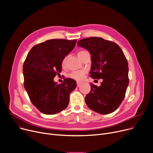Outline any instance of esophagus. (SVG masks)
<instances>
[{"label":"esophagus","mask_w":153,"mask_h":153,"mask_svg":"<svg viewBox=\"0 0 153 153\" xmlns=\"http://www.w3.org/2000/svg\"><path fill=\"white\" fill-rule=\"evenodd\" d=\"M81 82H77V87H79L80 85H81Z\"/></svg>","instance_id":"esophagus-1"}]
</instances>
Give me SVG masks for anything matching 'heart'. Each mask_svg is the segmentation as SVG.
Here are the masks:
<instances>
[{
	"mask_svg": "<svg viewBox=\"0 0 153 153\" xmlns=\"http://www.w3.org/2000/svg\"><path fill=\"white\" fill-rule=\"evenodd\" d=\"M86 52L87 51H81L78 52L77 56H78L79 58V59L81 58L82 56L84 55V54H85ZM68 59V56H66V57L63 59V60L62 61V66H64L66 65ZM85 73V71H84V70L74 71V72H72V73L70 74V77L72 79H75V80H77V81H81V80H82L83 79Z\"/></svg>",
	"mask_w": 153,
	"mask_h": 153,
	"instance_id": "heart-1",
	"label": "heart"
}]
</instances>
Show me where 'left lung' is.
Listing matches in <instances>:
<instances>
[{
  "label": "left lung",
  "mask_w": 153,
  "mask_h": 153,
  "mask_svg": "<svg viewBox=\"0 0 153 153\" xmlns=\"http://www.w3.org/2000/svg\"><path fill=\"white\" fill-rule=\"evenodd\" d=\"M77 46L91 53V77L103 80L99 87L90 83L91 92L85 97L87 107L100 114L112 113L123 100L129 84L128 64L123 51L115 43L100 37L82 39Z\"/></svg>",
  "instance_id": "8db88e82"
}]
</instances>
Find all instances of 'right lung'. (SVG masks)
<instances>
[{"label":"right lung","instance_id":"1","mask_svg":"<svg viewBox=\"0 0 153 153\" xmlns=\"http://www.w3.org/2000/svg\"><path fill=\"white\" fill-rule=\"evenodd\" d=\"M77 40L53 39L39 43L28 53L23 66L24 87L40 111L54 115L66 108L69 95L76 87L74 79H65L57 84L54 77L62 71V61Z\"/></svg>","mask_w":153,"mask_h":153}]
</instances>
